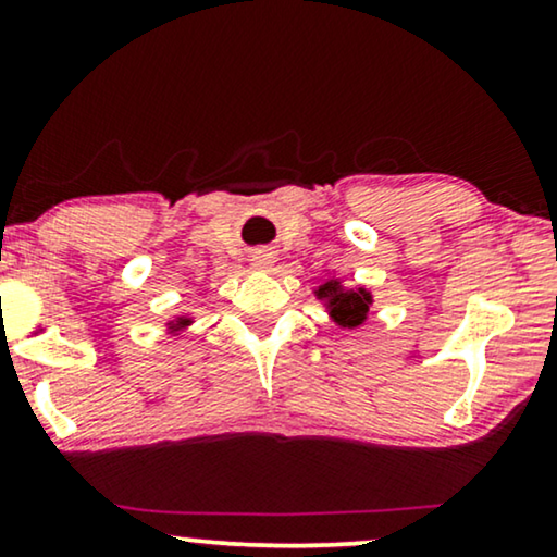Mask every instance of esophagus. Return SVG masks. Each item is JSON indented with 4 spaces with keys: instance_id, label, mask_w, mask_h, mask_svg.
<instances>
[{
    "instance_id": "esophagus-1",
    "label": "esophagus",
    "mask_w": 557,
    "mask_h": 557,
    "mask_svg": "<svg viewBox=\"0 0 557 557\" xmlns=\"http://www.w3.org/2000/svg\"><path fill=\"white\" fill-rule=\"evenodd\" d=\"M250 265H253V269H258V271H269L273 265V253H271V250H265V248L256 250V253L250 256Z\"/></svg>"
}]
</instances>
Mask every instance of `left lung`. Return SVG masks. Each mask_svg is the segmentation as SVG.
Here are the masks:
<instances>
[{
    "label": "left lung",
    "mask_w": 557,
    "mask_h": 557,
    "mask_svg": "<svg viewBox=\"0 0 557 557\" xmlns=\"http://www.w3.org/2000/svg\"><path fill=\"white\" fill-rule=\"evenodd\" d=\"M317 296L322 299H330V314L339 326H360L370 311V294L360 288V292H342L339 281H326V284L319 288Z\"/></svg>",
    "instance_id": "8db88e82"
}]
</instances>
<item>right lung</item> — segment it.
Instances as JSON below:
<instances>
[{"mask_svg": "<svg viewBox=\"0 0 557 557\" xmlns=\"http://www.w3.org/2000/svg\"><path fill=\"white\" fill-rule=\"evenodd\" d=\"M185 322H187V319H180V324H177V326H182Z\"/></svg>", "mask_w": 557, "mask_h": 557, "instance_id": "add662e5", "label": "right lung"}]
</instances>
